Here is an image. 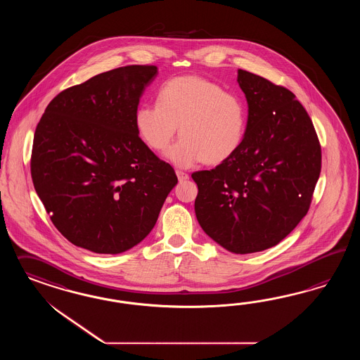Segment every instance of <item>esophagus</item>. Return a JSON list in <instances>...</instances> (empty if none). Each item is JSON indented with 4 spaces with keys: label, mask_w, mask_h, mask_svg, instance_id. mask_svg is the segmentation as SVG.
Listing matches in <instances>:
<instances>
[{
    "label": "esophagus",
    "mask_w": 360,
    "mask_h": 360,
    "mask_svg": "<svg viewBox=\"0 0 360 360\" xmlns=\"http://www.w3.org/2000/svg\"><path fill=\"white\" fill-rule=\"evenodd\" d=\"M175 174L178 176V181H179V182H184V181H187V179H188V174L185 173V172L176 170V172H175Z\"/></svg>",
    "instance_id": "obj_1"
}]
</instances>
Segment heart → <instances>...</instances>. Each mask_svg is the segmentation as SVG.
<instances>
[{"label": "heart", "instance_id": "b5f03b06", "mask_svg": "<svg viewBox=\"0 0 360 360\" xmlns=\"http://www.w3.org/2000/svg\"><path fill=\"white\" fill-rule=\"evenodd\" d=\"M141 141L164 152L179 167L199 162L219 165L239 150L248 129V109L239 95L200 77H173L160 87L157 104H142L134 113Z\"/></svg>", "mask_w": 360, "mask_h": 360}]
</instances>
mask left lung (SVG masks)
<instances>
[{
	"instance_id": "1",
	"label": "left lung",
	"mask_w": 360,
	"mask_h": 360,
	"mask_svg": "<svg viewBox=\"0 0 360 360\" xmlns=\"http://www.w3.org/2000/svg\"><path fill=\"white\" fill-rule=\"evenodd\" d=\"M238 83L248 103L244 142L226 162L191 176L200 227L227 251L245 255L274 247L305 217L322 154L293 92L244 70Z\"/></svg>"
}]
</instances>
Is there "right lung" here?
<instances>
[{
	"instance_id": "1",
	"label": "right lung",
	"mask_w": 360,
	"mask_h": 360,
	"mask_svg": "<svg viewBox=\"0 0 360 360\" xmlns=\"http://www.w3.org/2000/svg\"><path fill=\"white\" fill-rule=\"evenodd\" d=\"M155 65H125L56 95L34 133L32 178L56 229L95 253L128 251L152 231L176 185L141 141L134 113Z\"/></svg>"
}]
</instances>
